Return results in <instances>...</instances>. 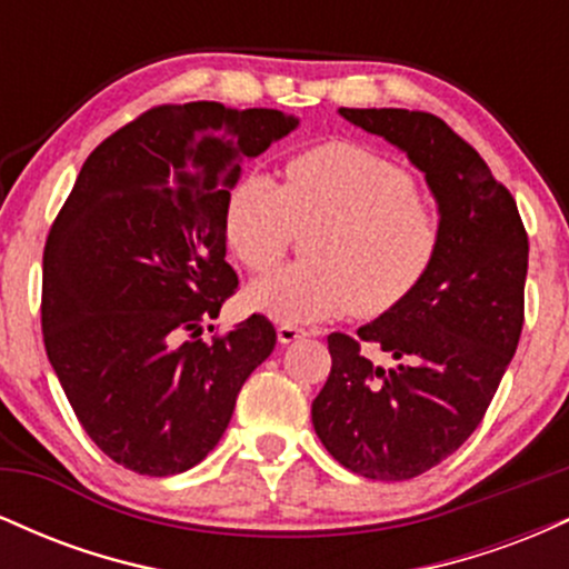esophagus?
Listing matches in <instances>:
<instances>
[{
  "label": "esophagus",
  "instance_id": "obj_1",
  "mask_svg": "<svg viewBox=\"0 0 569 569\" xmlns=\"http://www.w3.org/2000/svg\"><path fill=\"white\" fill-rule=\"evenodd\" d=\"M307 331L299 329V326H289V323H280L278 326V342L280 345H291L297 342V339H305Z\"/></svg>",
  "mask_w": 569,
  "mask_h": 569
}]
</instances>
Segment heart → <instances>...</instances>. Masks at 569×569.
Wrapping results in <instances>:
<instances>
[{
    "label": "heart",
    "mask_w": 569,
    "mask_h": 569,
    "mask_svg": "<svg viewBox=\"0 0 569 569\" xmlns=\"http://www.w3.org/2000/svg\"><path fill=\"white\" fill-rule=\"evenodd\" d=\"M307 230V262L253 280L248 310L289 326L382 316L420 286L441 243L439 217L409 173L356 143L297 154L283 184L251 168L227 194V243L248 270H270Z\"/></svg>",
    "instance_id": "obj_1"
}]
</instances>
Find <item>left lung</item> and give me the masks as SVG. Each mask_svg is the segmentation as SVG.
<instances>
[{
    "label": "left lung",
    "mask_w": 569,
    "mask_h": 569,
    "mask_svg": "<svg viewBox=\"0 0 569 569\" xmlns=\"http://www.w3.org/2000/svg\"><path fill=\"white\" fill-rule=\"evenodd\" d=\"M426 176L441 243L428 276L358 339L329 337L331 375L312 428L335 460L377 481H403L447 460L479 428L525 323L527 232L516 202L447 122L409 109H339ZM395 358L371 365L360 342Z\"/></svg>",
    "instance_id": "1"
}]
</instances>
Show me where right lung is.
Returning a JSON list of instances; mask_svg holds the SVG:
<instances>
[{"instance_id":"right-lung-1","label":"right lung","mask_w":569,"mask_h":569,"mask_svg":"<svg viewBox=\"0 0 569 569\" xmlns=\"http://www.w3.org/2000/svg\"><path fill=\"white\" fill-rule=\"evenodd\" d=\"M299 128L217 101L149 109L98 143L48 234L42 335L84 433L141 476L184 473L224 436L243 382L276 348L251 316L202 342L238 289L224 202Z\"/></svg>"}]
</instances>
